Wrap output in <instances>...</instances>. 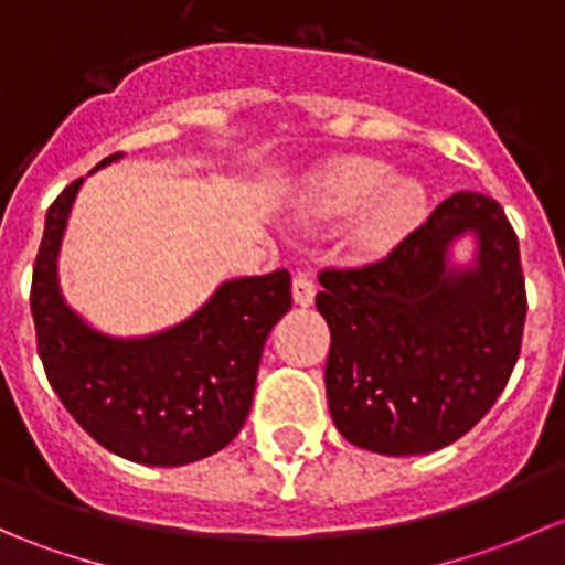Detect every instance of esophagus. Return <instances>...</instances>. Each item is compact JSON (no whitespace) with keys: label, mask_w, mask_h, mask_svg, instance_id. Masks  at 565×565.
Masks as SVG:
<instances>
[{"label":"esophagus","mask_w":565,"mask_h":565,"mask_svg":"<svg viewBox=\"0 0 565 565\" xmlns=\"http://www.w3.org/2000/svg\"><path fill=\"white\" fill-rule=\"evenodd\" d=\"M315 295H317L315 281H311V278L306 276V273H298V276H295V281H292L295 303H298V306H311V303H315Z\"/></svg>","instance_id":"34e87169"}]
</instances>
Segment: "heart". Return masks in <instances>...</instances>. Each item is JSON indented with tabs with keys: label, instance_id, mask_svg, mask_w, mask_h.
I'll return each mask as SVG.
<instances>
[{
	"label": "heart",
	"instance_id": "1",
	"mask_svg": "<svg viewBox=\"0 0 565 565\" xmlns=\"http://www.w3.org/2000/svg\"><path fill=\"white\" fill-rule=\"evenodd\" d=\"M429 193L418 177L391 174V163L372 156H339L309 174L303 188L306 215L339 224L355 215L350 248L383 256L426 218Z\"/></svg>",
	"mask_w": 565,
	"mask_h": 565
}]
</instances>
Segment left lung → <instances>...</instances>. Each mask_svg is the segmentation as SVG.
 <instances>
[{"mask_svg":"<svg viewBox=\"0 0 565 565\" xmlns=\"http://www.w3.org/2000/svg\"><path fill=\"white\" fill-rule=\"evenodd\" d=\"M471 241L465 260L456 256ZM324 391L352 446L415 457L451 446L492 409L522 347L520 243L483 193L448 196L377 265L324 270Z\"/></svg>","mask_w":565,"mask_h":565,"instance_id":"left-lung-1","label":"left lung"}]
</instances>
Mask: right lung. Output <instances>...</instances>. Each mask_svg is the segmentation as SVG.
Wrapping results in <instances>:
<instances>
[{
    "instance_id": "add662e5",
    "label": "right lung",
    "mask_w": 565,
    "mask_h": 565,
    "mask_svg": "<svg viewBox=\"0 0 565 565\" xmlns=\"http://www.w3.org/2000/svg\"><path fill=\"white\" fill-rule=\"evenodd\" d=\"M82 185L71 182L45 213L32 273L45 377L76 424L117 457L150 467L210 457L246 424L262 347L292 306L289 273L230 278L191 317L156 333H106L71 309L60 287L62 237Z\"/></svg>"
}]
</instances>
